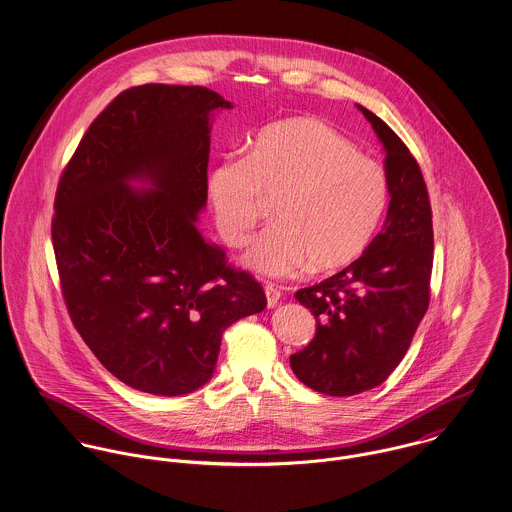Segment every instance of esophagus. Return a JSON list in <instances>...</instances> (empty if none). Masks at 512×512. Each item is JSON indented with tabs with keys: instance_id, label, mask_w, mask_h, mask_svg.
<instances>
[{
	"instance_id": "esophagus-1",
	"label": "esophagus",
	"mask_w": 512,
	"mask_h": 512,
	"mask_svg": "<svg viewBox=\"0 0 512 512\" xmlns=\"http://www.w3.org/2000/svg\"><path fill=\"white\" fill-rule=\"evenodd\" d=\"M265 294H267V306L269 308H275L281 300V288L275 286V284H265Z\"/></svg>"
}]
</instances>
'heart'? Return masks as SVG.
<instances>
[{"label":"heart","mask_w":512,"mask_h":512,"mask_svg":"<svg viewBox=\"0 0 512 512\" xmlns=\"http://www.w3.org/2000/svg\"><path fill=\"white\" fill-rule=\"evenodd\" d=\"M208 196L222 239L249 241L273 204V224L249 249L257 273L286 277L304 269L338 271L357 261L381 224L389 182L383 167L328 123L290 117L259 131L247 155L220 161Z\"/></svg>","instance_id":"b5f03b06"}]
</instances>
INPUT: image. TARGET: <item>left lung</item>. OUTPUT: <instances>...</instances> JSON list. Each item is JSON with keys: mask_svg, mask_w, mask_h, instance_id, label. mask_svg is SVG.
<instances>
[{"mask_svg": "<svg viewBox=\"0 0 512 512\" xmlns=\"http://www.w3.org/2000/svg\"><path fill=\"white\" fill-rule=\"evenodd\" d=\"M357 108L387 153V220L357 261L296 292L316 318V336L290 355L298 381L330 397L385 383L430 304L434 231L424 176L397 133L367 108Z\"/></svg>", "mask_w": 512, "mask_h": 512, "instance_id": "obj_1", "label": "left lung"}]
</instances>
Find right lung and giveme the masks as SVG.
Wrapping results in <instances>:
<instances>
[{
    "mask_svg": "<svg viewBox=\"0 0 512 512\" xmlns=\"http://www.w3.org/2000/svg\"><path fill=\"white\" fill-rule=\"evenodd\" d=\"M204 86L145 84L98 115L58 180L53 247L70 320L121 383L161 397L206 385L222 334L267 306L196 220L208 200ZM149 181L139 193L131 181Z\"/></svg>",
    "mask_w": 512,
    "mask_h": 512,
    "instance_id": "add662e5",
    "label": "right lung"
}]
</instances>
